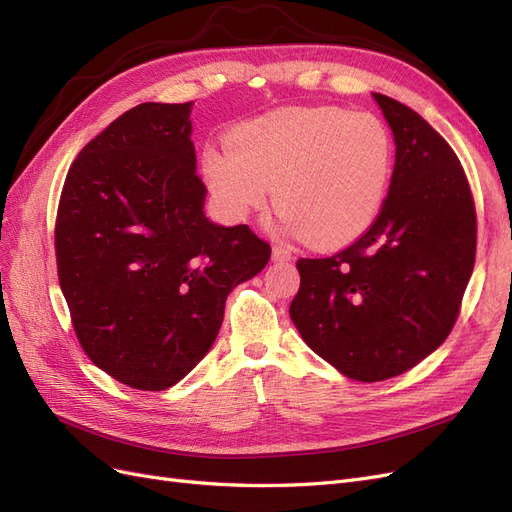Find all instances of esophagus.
<instances>
[{
    "label": "esophagus",
    "instance_id": "esophagus-1",
    "mask_svg": "<svg viewBox=\"0 0 512 512\" xmlns=\"http://www.w3.org/2000/svg\"><path fill=\"white\" fill-rule=\"evenodd\" d=\"M273 260H280V262L292 260V252L284 245H273Z\"/></svg>",
    "mask_w": 512,
    "mask_h": 512
}]
</instances>
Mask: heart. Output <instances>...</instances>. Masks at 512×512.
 I'll list each match as a JSON object with an SVG mask.
<instances>
[{
  "label": "heart",
  "mask_w": 512,
  "mask_h": 512,
  "mask_svg": "<svg viewBox=\"0 0 512 512\" xmlns=\"http://www.w3.org/2000/svg\"><path fill=\"white\" fill-rule=\"evenodd\" d=\"M228 147L205 149V177L222 207L245 218L267 205L316 245H342L371 226L393 170V141L369 113L292 106L239 126Z\"/></svg>",
  "instance_id": "heart-1"
}]
</instances>
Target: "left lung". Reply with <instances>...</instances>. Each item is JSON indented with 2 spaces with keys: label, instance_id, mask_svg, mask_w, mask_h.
<instances>
[{
  "label": "left lung",
  "instance_id": "left-lung-1",
  "mask_svg": "<svg viewBox=\"0 0 512 512\" xmlns=\"http://www.w3.org/2000/svg\"><path fill=\"white\" fill-rule=\"evenodd\" d=\"M395 136L378 218L327 258H299L290 318L359 382L404 374L453 331L476 258V209L457 153L410 106L374 94Z\"/></svg>",
  "mask_w": 512,
  "mask_h": 512
}]
</instances>
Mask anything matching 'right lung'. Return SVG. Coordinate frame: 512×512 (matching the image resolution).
Here are the masks:
<instances>
[{
    "label": "right lung",
    "mask_w": 512,
    "mask_h": 512,
    "mask_svg": "<svg viewBox=\"0 0 512 512\" xmlns=\"http://www.w3.org/2000/svg\"><path fill=\"white\" fill-rule=\"evenodd\" d=\"M192 106L145 102L72 162L55 256L76 339L117 382L164 391L209 352L230 290L265 269L271 245L205 218Z\"/></svg>",
    "instance_id": "obj_1"
}]
</instances>
